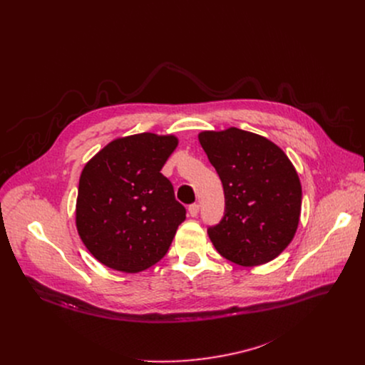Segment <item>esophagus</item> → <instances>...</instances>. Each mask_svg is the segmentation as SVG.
I'll return each instance as SVG.
<instances>
[{
	"instance_id": "34e87169",
	"label": "esophagus",
	"mask_w": 365,
	"mask_h": 365,
	"mask_svg": "<svg viewBox=\"0 0 365 365\" xmlns=\"http://www.w3.org/2000/svg\"><path fill=\"white\" fill-rule=\"evenodd\" d=\"M189 215L190 217H197V214H199V205L197 203H192L190 206H189Z\"/></svg>"
}]
</instances>
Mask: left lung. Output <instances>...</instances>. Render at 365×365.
<instances>
[{
    "label": "left lung",
    "instance_id": "obj_1",
    "mask_svg": "<svg viewBox=\"0 0 365 365\" xmlns=\"http://www.w3.org/2000/svg\"><path fill=\"white\" fill-rule=\"evenodd\" d=\"M197 138L225 193L224 218L207 230L214 247L242 267L272 262L299 225L302 185L293 163L269 138L235 127Z\"/></svg>",
    "mask_w": 365,
    "mask_h": 365
}]
</instances>
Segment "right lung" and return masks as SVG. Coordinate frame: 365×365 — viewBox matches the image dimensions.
<instances>
[{"label":"right lung","instance_id":"right-lung-1","mask_svg":"<svg viewBox=\"0 0 365 365\" xmlns=\"http://www.w3.org/2000/svg\"><path fill=\"white\" fill-rule=\"evenodd\" d=\"M178 144L173 134L118 137L83 166L75 224L101 264L133 274L166 255L186 218L170 180L160 173Z\"/></svg>","mask_w":365,"mask_h":365}]
</instances>
